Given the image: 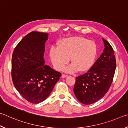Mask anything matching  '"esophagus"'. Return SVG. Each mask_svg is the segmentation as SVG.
Instances as JSON below:
<instances>
[{
    "label": "esophagus",
    "instance_id": "34e87169",
    "mask_svg": "<svg viewBox=\"0 0 128 128\" xmlns=\"http://www.w3.org/2000/svg\"><path fill=\"white\" fill-rule=\"evenodd\" d=\"M61 77H62V78H65L68 77V75H64V74H62V76H61Z\"/></svg>",
    "mask_w": 128,
    "mask_h": 128
}]
</instances>
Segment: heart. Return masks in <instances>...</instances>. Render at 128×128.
Returning <instances> with one entry per match:
<instances>
[{
  "label": "heart",
  "instance_id": "obj_1",
  "mask_svg": "<svg viewBox=\"0 0 128 128\" xmlns=\"http://www.w3.org/2000/svg\"><path fill=\"white\" fill-rule=\"evenodd\" d=\"M98 49L93 41L83 37L75 36L62 39L58 46H51L49 50L51 62L56 70H60L71 60L72 64L62 69L65 72L79 71L86 72L92 68Z\"/></svg>",
  "mask_w": 128,
  "mask_h": 128
}]
</instances>
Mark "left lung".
<instances>
[{"instance_id":"8db88e82","label":"left lung","mask_w":128,"mask_h":128,"mask_svg":"<svg viewBox=\"0 0 128 128\" xmlns=\"http://www.w3.org/2000/svg\"><path fill=\"white\" fill-rule=\"evenodd\" d=\"M104 48L90 70L76 78L74 92L77 99L84 104L98 101L108 92L112 82L116 62L112 47L102 39Z\"/></svg>"}]
</instances>
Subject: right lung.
I'll return each instance as SVG.
<instances>
[{
	"mask_svg": "<svg viewBox=\"0 0 128 128\" xmlns=\"http://www.w3.org/2000/svg\"><path fill=\"white\" fill-rule=\"evenodd\" d=\"M48 34L32 31L22 39L13 51L12 78L16 89L32 104L46 100L61 74L45 64V44Z\"/></svg>",
	"mask_w": 128,
	"mask_h": 128,
	"instance_id": "1",
	"label": "right lung"
}]
</instances>
